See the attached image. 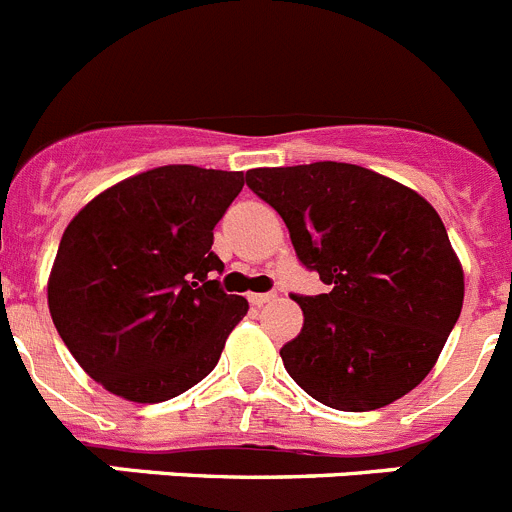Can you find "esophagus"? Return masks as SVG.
<instances>
[{"label": "esophagus", "mask_w": 512, "mask_h": 512, "mask_svg": "<svg viewBox=\"0 0 512 512\" xmlns=\"http://www.w3.org/2000/svg\"><path fill=\"white\" fill-rule=\"evenodd\" d=\"M271 299H274V294H259V292L248 294V302H251L253 307H264V304L271 302Z\"/></svg>", "instance_id": "esophagus-1"}]
</instances>
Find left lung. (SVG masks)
I'll use <instances>...</instances> for the list:
<instances>
[{
	"label": "left lung",
	"instance_id": "1",
	"mask_svg": "<svg viewBox=\"0 0 512 512\" xmlns=\"http://www.w3.org/2000/svg\"><path fill=\"white\" fill-rule=\"evenodd\" d=\"M246 185L287 223L299 261L330 292L299 297L302 332L281 348L297 386L337 411L406 396L459 320L464 271L419 192L348 162L259 167Z\"/></svg>",
	"mask_w": 512,
	"mask_h": 512
}]
</instances>
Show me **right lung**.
Masks as SVG:
<instances>
[{
  "mask_svg": "<svg viewBox=\"0 0 512 512\" xmlns=\"http://www.w3.org/2000/svg\"><path fill=\"white\" fill-rule=\"evenodd\" d=\"M243 172L167 164L121 180L75 215L48 279L55 330L93 381L159 403L218 365L248 302L225 294L213 228Z\"/></svg>",
  "mask_w": 512,
  "mask_h": 512,
  "instance_id": "1",
  "label": "right lung"
}]
</instances>
